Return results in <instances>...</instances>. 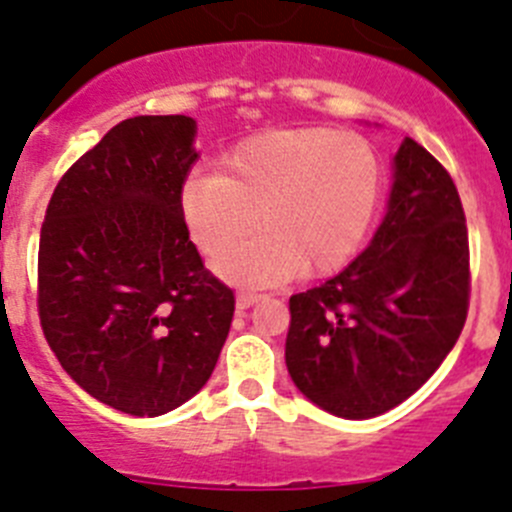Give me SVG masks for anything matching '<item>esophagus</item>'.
<instances>
[{
	"label": "esophagus",
	"instance_id": "1",
	"mask_svg": "<svg viewBox=\"0 0 512 512\" xmlns=\"http://www.w3.org/2000/svg\"><path fill=\"white\" fill-rule=\"evenodd\" d=\"M262 293H255V290H239L237 293V308H250L255 306L257 301H262Z\"/></svg>",
	"mask_w": 512,
	"mask_h": 512
}]
</instances>
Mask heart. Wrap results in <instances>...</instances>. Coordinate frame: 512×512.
Returning a JSON list of instances; mask_svg holds the SVG:
<instances>
[{"instance_id":"1","label":"heart","mask_w":512,"mask_h":512,"mask_svg":"<svg viewBox=\"0 0 512 512\" xmlns=\"http://www.w3.org/2000/svg\"><path fill=\"white\" fill-rule=\"evenodd\" d=\"M385 168L367 137L331 127L262 132L222 158L219 173L183 186L181 216L209 260H222L257 226L247 251L219 273L242 283H278L347 265L380 209Z\"/></svg>"}]
</instances>
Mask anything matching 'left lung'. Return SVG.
Returning <instances> with one entry per match:
<instances>
[{
	"mask_svg": "<svg viewBox=\"0 0 512 512\" xmlns=\"http://www.w3.org/2000/svg\"><path fill=\"white\" fill-rule=\"evenodd\" d=\"M469 290L457 186L405 137L388 214L370 247L326 283L290 296V377L334 416H380L439 370L464 329Z\"/></svg>",
	"mask_w": 512,
	"mask_h": 512,
	"instance_id": "8db88e82",
	"label": "left lung"
}]
</instances>
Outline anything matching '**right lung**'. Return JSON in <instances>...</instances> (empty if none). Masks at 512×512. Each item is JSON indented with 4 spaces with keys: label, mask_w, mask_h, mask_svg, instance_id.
Segmentation results:
<instances>
[{
    "label": "right lung",
    "mask_w": 512,
    "mask_h": 512,
    "mask_svg": "<svg viewBox=\"0 0 512 512\" xmlns=\"http://www.w3.org/2000/svg\"><path fill=\"white\" fill-rule=\"evenodd\" d=\"M196 122L132 117L55 186L38 250V316L63 370L130 416L199 393L234 316L181 216Z\"/></svg>",
    "instance_id": "1"
}]
</instances>
